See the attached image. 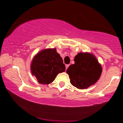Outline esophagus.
<instances>
[{"instance_id":"34e87169","label":"esophagus","mask_w":123,"mask_h":123,"mask_svg":"<svg viewBox=\"0 0 123 123\" xmlns=\"http://www.w3.org/2000/svg\"><path fill=\"white\" fill-rule=\"evenodd\" d=\"M69 65H68V64H66V65H65V66H66V69H67L69 67Z\"/></svg>"}]
</instances>
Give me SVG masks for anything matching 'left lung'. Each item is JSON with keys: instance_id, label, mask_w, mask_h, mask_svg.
<instances>
[{"instance_id": "obj_1", "label": "left lung", "mask_w": 123, "mask_h": 123, "mask_svg": "<svg viewBox=\"0 0 123 123\" xmlns=\"http://www.w3.org/2000/svg\"><path fill=\"white\" fill-rule=\"evenodd\" d=\"M74 61V64L69 66L66 70L73 86L79 89H86L98 81L102 69L94 55L79 53Z\"/></svg>"}]
</instances>
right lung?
Here are the masks:
<instances>
[{"label": "right lung", "mask_w": 123, "mask_h": 123, "mask_svg": "<svg viewBox=\"0 0 123 123\" xmlns=\"http://www.w3.org/2000/svg\"><path fill=\"white\" fill-rule=\"evenodd\" d=\"M31 70L38 82L49 84L55 80L59 73L65 72V65L56 49H47L35 56L31 63Z\"/></svg>", "instance_id": "add662e5"}]
</instances>
